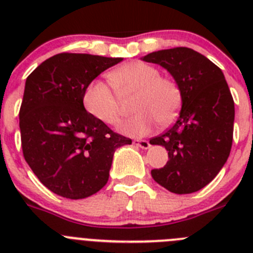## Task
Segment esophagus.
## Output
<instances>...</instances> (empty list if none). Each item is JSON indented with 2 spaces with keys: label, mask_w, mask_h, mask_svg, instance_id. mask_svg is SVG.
Here are the masks:
<instances>
[{
  "label": "esophagus",
  "mask_w": 253,
  "mask_h": 253,
  "mask_svg": "<svg viewBox=\"0 0 253 253\" xmlns=\"http://www.w3.org/2000/svg\"><path fill=\"white\" fill-rule=\"evenodd\" d=\"M133 144H134V146L140 147V148H143V149L149 148V146H151L148 140H146V139H134Z\"/></svg>",
  "instance_id": "esophagus-1"
}]
</instances>
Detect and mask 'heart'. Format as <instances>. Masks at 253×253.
Masks as SVG:
<instances>
[{"mask_svg": "<svg viewBox=\"0 0 253 253\" xmlns=\"http://www.w3.org/2000/svg\"><path fill=\"white\" fill-rule=\"evenodd\" d=\"M110 84L96 80L86 87L84 105L96 119L116 125L122 116V96L135 93L133 110L137 113L120 125L123 133L142 137L149 133L156 122L167 124L177 114L182 101V91L171 77L161 76L160 69L146 62H130L109 73ZM117 92L115 93V91Z\"/></svg>", "mask_w": 253, "mask_h": 253, "instance_id": "obj_1", "label": "heart"}]
</instances>
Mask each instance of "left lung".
I'll return each instance as SVG.
<instances>
[{
    "label": "left lung",
    "instance_id": "obj_1",
    "mask_svg": "<svg viewBox=\"0 0 253 253\" xmlns=\"http://www.w3.org/2000/svg\"><path fill=\"white\" fill-rule=\"evenodd\" d=\"M143 60L166 68L182 91V107L175 124L149 140L169 151V162L152 169V177L171 193H195L218 175L231 153V90L222 69L186 46L153 51Z\"/></svg>",
    "mask_w": 253,
    "mask_h": 253
}]
</instances>
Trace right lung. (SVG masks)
<instances>
[{
  "mask_svg": "<svg viewBox=\"0 0 253 253\" xmlns=\"http://www.w3.org/2000/svg\"><path fill=\"white\" fill-rule=\"evenodd\" d=\"M122 58L59 53L26 78L20 106L22 154L39 181L67 199H84L106 185L116 148L130 138L87 113L86 87Z\"/></svg>",
  "mask_w": 253,
  "mask_h": 253,
  "instance_id": "right-lung-1",
  "label": "right lung"
}]
</instances>
